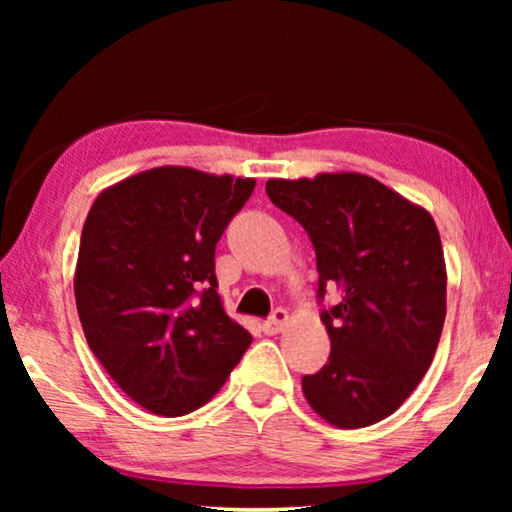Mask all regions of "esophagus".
Wrapping results in <instances>:
<instances>
[{"label":"esophagus","mask_w":512,"mask_h":512,"mask_svg":"<svg viewBox=\"0 0 512 512\" xmlns=\"http://www.w3.org/2000/svg\"><path fill=\"white\" fill-rule=\"evenodd\" d=\"M289 324V312L286 310H282V307H279V310H275L272 312V317L265 321L263 324V331L268 333V335H277V333H282L284 331V326Z\"/></svg>","instance_id":"34e87169"}]
</instances>
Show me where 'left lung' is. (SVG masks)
Returning <instances> with one entry per match:
<instances>
[{
  "instance_id": "left-lung-1",
  "label": "left lung",
  "mask_w": 512,
  "mask_h": 512,
  "mask_svg": "<svg viewBox=\"0 0 512 512\" xmlns=\"http://www.w3.org/2000/svg\"><path fill=\"white\" fill-rule=\"evenodd\" d=\"M270 200L307 230L331 356L303 377L310 408L338 429L382 422L401 408L436 354L447 272L433 216L359 172L268 179Z\"/></svg>"
}]
</instances>
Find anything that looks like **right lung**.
Wrapping results in <instances>:
<instances>
[{"label": "right lung", "instance_id": "obj_1", "mask_svg": "<svg viewBox=\"0 0 512 512\" xmlns=\"http://www.w3.org/2000/svg\"><path fill=\"white\" fill-rule=\"evenodd\" d=\"M256 179L163 165L97 195L74 270L88 347L144 410L179 417L223 387L251 333L223 310L214 249Z\"/></svg>", "mask_w": 512, "mask_h": 512}]
</instances>
